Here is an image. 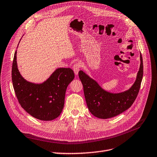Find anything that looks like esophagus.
Segmentation results:
<instances>
[{"mask_svg":"<svg viewBox=\"0 0 157 157\" xmlns=\"http://www.w3.org/2000/svg\"><path fill=\"white\" fill-rule=\"evenodd\" d=\"M80 67H81V64L80 63V62H78V63H76L73 65V71L75 75H78Z\"/></svg>","mask_w":157,"mask_h":157,"instance_id":"esophagus-1","label":"esophagus"}]
</instances>
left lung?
I'll list each match as a JSON object with an SVG mask.
<instances>
[{"label": "left lung", "mask_w": 157, "mask_h": 157, "mask_svg": "<svg viewBox=\"0 0 157 157\" xmlns=\"http://www.w3.org/2000/svg\"><path fill=\"white\" fill-rule=\"evenodd\" d=\"M140 57V69L135 83L129 90L122 93H111L105 91L84 71L78 72L87 108L92 115L99 118H109L122 113L131 107L139 94L143 77L141 53Z\"/></svg>", "instance_id": "8db88e82"}]
</instances>
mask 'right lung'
I'll return each mask as SVG.
<instances>
[{
	"mask_svg": "<svg viewBox=\"0 0 157 157\" xmlns=\"http://www.w3.org/2000/svg\"><path fill=\"white\" fill-rule=\"evenodd\" d=\"M12 82L21 107L35 118L52 121L57 118L64 108L67 87L75 78L70 68H58L44 82L31 83L20 74L15 52L11 71Z\"/></svg>",
	"mask_w": 157,
	"mask_h": 157,
	"instance_id": "add662e5",
	"label": "right lung"
}]
</instances>
